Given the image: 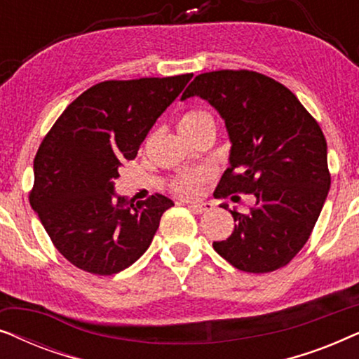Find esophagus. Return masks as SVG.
<instances>
[{
    "label": "esophagus",
    "instance_id": "34e87169",
    "mask_svg": "<svg viewBox=\"0 0 359 359\" xmlns=\"http://www.w3.org/2000/svg\"><path fill=\"white\" fill-rule=\"evenodd\" d=\"M188 208L193 210L194 214H203V212H208V210L212 209V204L210 203H188Z\"/></svg>",
    "mask_w": 359,
    "mask_h": 359
}]
</instances>
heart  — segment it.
Here are the masks:
<instances>
[{
  "mask_svg": "<svg viewBox=\"0 0 359 359\" xmlns=\"http://www.w3.org/2000/svg\"><path fill=\"white\" fill-rule=\"evenodd\" d=\"M204 126H214V119L208 111L201 109L186 112V114L181 116V119L178 122L181 134H191V132L198 130L199 127ZM208 178L209 173L204 170L188 171V173L180 175L178 178L171 183V188H173L176 194L184 196V198H193V196L198 194L201 184H203Z\"/></svg>",
  "mask_w": 359,
  "mask_h": 359,
  "instance_id": "1",
  "label": "heart"
}]
</instances>
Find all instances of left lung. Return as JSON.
I'll return each mask as SVG.
<instances>
[{"label": "left lung", "mask_w": 359, "mask_h": 359, "mask_svg": "<svg viewBox=\"0 0 359 359\" xmlns=\"http://www.w3.org/2000/svg\"><path fill=\"white\" fill-rule=\"evenodd\" d=\"M191 96L217 109L232 142L230 166L214 196L257 199L248 212L230 210L237 224L214 250L240 271L286 266L311 237L330 189L320 126L292 91L257 72L201 73L181 100Z\"/></svg>", "instance_id": "8db88e82"}]
</instances>
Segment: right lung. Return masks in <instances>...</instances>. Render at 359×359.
<instances>
[{
	"instance_id": "1",
	"label": "right lung",
	"mask_w": 359,
	"mask_h": 359,
	"mask_svg": "<svg viewBox=\"0 0 359 359\" xmlns=\"http://www.w3.org/2000/svg\"><path fill=\"white\" fill-rule=\"evenodd\" d=\"M191 78L97 83L68 104L43 137L29 201L52 243L76 268L109 276L150 247L173 201L154 194L134 204L116 194L114 180Z\"/></svg>"
}]
</instances>
